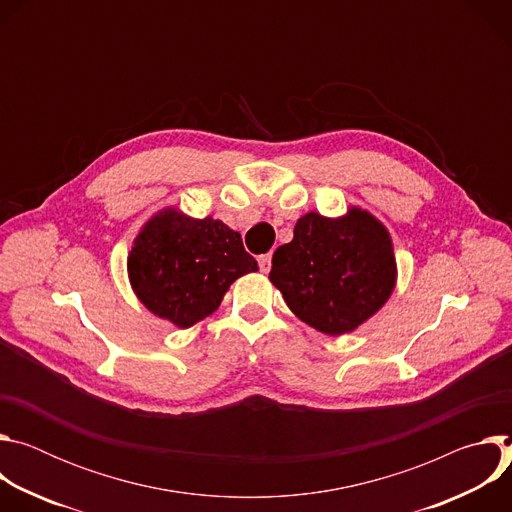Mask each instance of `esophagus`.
<instances>
[{"instance_id":"1","label":"esophagus","mask_w":512,"mask_h":512,"mask_svg":"<svg viewBox=\"0 0 512 512\" xmlns=\"http://www.w3.org/2000/svg\"><path fill=\"white\" fill-rule=\"evenodd\" d=\"M259 269H261L263 273H267V271L271 269V253L259 257Z\"/></svg>"}]
</instances>
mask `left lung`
<instances>
[{
	"label": "left lung",
	"mask_w": 512,
	"mask_h": 512,
	"mask_svg": "<svg viewBox=\"0 0 512 512\" xmlns=\"http://www.w3.org/2000/svg\"><path fill=\"white\" fill-rule=\"evenodd\" d=\"M271 263L269 279L289 310L330 336L352 332L379 312L397 273L387 229L360 208L342 218L308 212Z\"/></svg>",
	"instance_id": "1"
}]
</instances>
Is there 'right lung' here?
Instances as JSON below:
<instances>
[{"label": "right lung", "instance_id": "add662e5", "mask_svg": "<svg viewBox=\"0 0 512 512\" xmlns=\"http://www.w3.org/2000/svg\"><path fill=\"white\" fill-rule=\"evenodd\" d=\"M127 269L145 308L178 328H190L221 306L235 279L259 267L241 235L223 221L168 208L145 223Z\"/></svg>", "mask_w": 512, "mask_h": 512}]
</instances>
